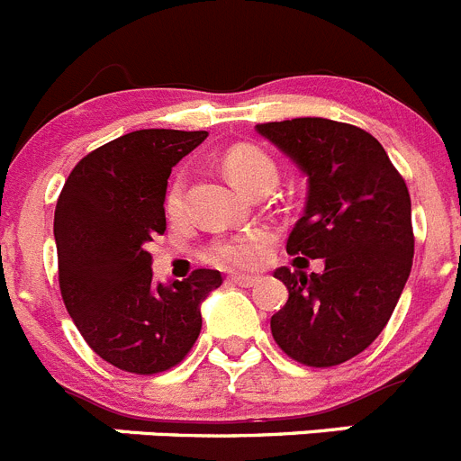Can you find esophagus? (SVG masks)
Wrapping results in <instances>:
<instances>
[{
	"label": "esophagus",
	"instance_id": "34e87169",
	"mask_svg": "<svg viewBox=\"0 0 461 461\" xmlns=\"http://www.w3.org/2000/svg\"><path fill=\"white\" fill-rule=\"evenodd\" d=\"M230 282H234V285H239V287H255V285H259V277L257 276H231Z\"/></svg>",
	"mask_w": 461,
	"mask_h": 461
}]
</instances>
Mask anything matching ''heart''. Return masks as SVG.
I'll return each instance as SVG.
<instances>
[{
  "label": "heart",
  "instance_id": "heart-1",
  "mask_svg": "<svg viewBox=\"0 0 461 461\" xmlns=\"http://www.w3.org/2000/svg\"><path fill=\"white\" fill-rule=\"evenodd\" d=\"M225 172L231 179V184L243 190V193H248L252 185L264 179H277V169L273 165V160L268 158L267 153L255 147L230 149L225 156ZM184 194L185 181L184 176H176L169 184L167 194H165V209H167V213L176 215L184 209ZM267 252L268 236L261 230H248L240 231V234L213 240L206 255L218 267L248 268L257 267L259 261H264Z\"/></svg>",
  "mask_w": 461,
  "mask_h": 461
}]
</instances>
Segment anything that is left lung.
<instances>
[{
  "mask_svg": "<svg viewBox=\"0 0 461 461\" xmlns=\"http://www.w3.org/2000/svg\"><path fill=\"white\" fill-rule=\"evenodd\" d=\"M255 131L308 176L287 252L323 259L321 273H273L289 298L271 317V333L298 363L339 365L375 342L409 280L411 197L379 140L363 128L303 117Z\"/></svg>",
  "mask_w": 461,
  "mask_h": 461,
  "instance_id": "1",
  "label": "left lung"
}]
</instances>
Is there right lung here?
I'll use <instances>...</instances> for the list:
<instances>
[{
  "label": "right lung",
  "instance_id": "1",
  "mask_svg": "<svg viewBox=\"0 0 461 461\" xmlns=\"http://www.w3.org/2000/svg\"><path fill=\"white\" fill-rule=\"evenodd\" d=\"M206 131L144 128L103 144L66 179L55 209L59 287L91 349L132 375L174 367L202 330V303L221 271L153 282L147 243L165 234L172 167Z\"/></svg>",
  "mask_w": 461,
  "mask_h": 461
}]
</instances>
